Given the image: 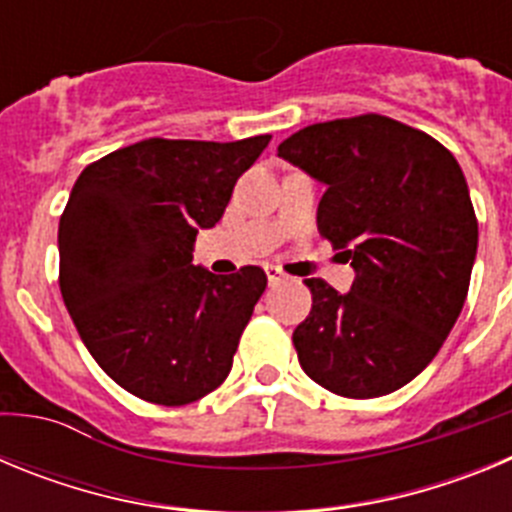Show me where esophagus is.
<instances>
[{
    "instance_id": "34e87169",
    "label": "esophagus",
    "mask_w": 512,
    "mask_h": 512,
    "mask_svg": "<svg viewBox=\"0 0 512 512\" xmlns=\"http://www.w3.org/2000/svg\"><path fill=\"white\" fill-rule=\"evenodd\" d=\"M266 279H269V284H279L284 279V271L279 266H266Z\"/></svg>"
}]
</instances>
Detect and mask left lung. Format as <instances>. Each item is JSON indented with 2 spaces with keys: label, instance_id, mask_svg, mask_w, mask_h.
Listing matches in <instances>:
<instances>
[{
  "label": "left lung",
  "instance_id": "left-lung-1",
  "mask_svg": "<svg viewBox=\"0 0 512 512\" xmlns=\"http://www.w3.org/2000/svg\"><path fill=\"white\" fill-rule=\"evenodd\" d=\"M277 153L325 184L318 230L356 271L346 295L307 279L300 366L341 397L390 395L431 364L467 300L477 217L461 166L384 115L315 122Z\"/></svg>",
  "mask_w": 512,
  "mask_h": 512
}]
</instances>
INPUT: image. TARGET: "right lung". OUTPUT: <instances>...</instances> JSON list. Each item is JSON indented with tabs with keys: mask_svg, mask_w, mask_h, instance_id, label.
Returning a JSON list of instances; mask_svg holds the SVG:
<instances>
[{
	"mask_svg": "<svg viewBox=\"0 0 512 512\" xmlns=\"http://www.w3.org/2000/svg\"><path fill=\"white\" fill-rule=\"evenodd\" d=\"M269 140L148 138L76 179L58 223V284L89 354L130 395L176 408L230 374L266 274L194 266V238L223 217Z\"/></svg>",
	"mask_w": 512,
	"mask_h": 512,
	"instance_id": "1",
	"label": "right lung"
}]
</instances>
